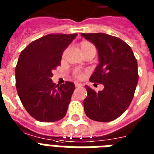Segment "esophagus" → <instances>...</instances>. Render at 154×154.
I'll use <instances>...</instances> for the list:
<instances>
[{"label": "esophagus", "instance_id": "1", "mask_svg": "<svg viewBox=\"0 0 154 154\" xmlns=\"http://www.w3.org/2000/svg\"><path fill=\"white\" fill-rule=\"evenodd\" d=\"M82 85H83L81 84V83H78V82H76V83H75V86L76 87H82Z\"/></svg>", "mask_w": 154, "mask_h": 154}]
</instances>
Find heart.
Returning a JSON list of instances; mask_svg holds the SVG:
<instances>
[{
    "instance_id": "obj_1",
    "label": "heart",
    "mask_w": 154,
    "mask_h": 154,
    "mask_svg": "<svg viewBox=\"0 0 154 154\" xmlns=\"http://www.w3.org/2000/svg\"><path fill=\"white\" fill-rule=\"evenodd\" d=\"M94 45L91 44V43H89V42H84L82 43V50H85V49H89V48H94ZM74 76L77 78H82L83 77V73L81 72V70L79 69H76L74 71Z\"/></svg>"
}]
</instances>
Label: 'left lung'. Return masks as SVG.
<instances>
[{
  "mask_svg": "<svg viewBox=\"0 0 154 154\" xmlns=\"http://www.w3.org/2000/svg\"><path fill=\"white\" fill-rule=\"evenodd\" d=\"M82 36L98 51L99 64L89 81L104 85L97 93L85 85V112L96 122H111L119 117L133 100L138 82L137 61L131 47L118 37L102 32Z\"/></svg>",
  "mask_w": 154,
  "mask_h": 154,
  "instance_id": "obj_1",
  "label": "left lung"
}]
</instances>
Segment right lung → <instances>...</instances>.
<instances>
[{"label": "right lung", "instance_id": "obj_1", "mask_svg": "<svg viewBox=\"0 0 154 154\" xmlns=\"http://www.w3.org/2000/svg\"><path fill=\"white\" fill-rule=\"evenodd\" d=\"M49 34L35 40L20 53L16 66V88L23 106L39 122L62 119L75 89L72 82L54 84L52 71L60 65L63 52L77 37Z\"/></svg>", "mask_w": 154, "mask_h": 154}]
</instances>
